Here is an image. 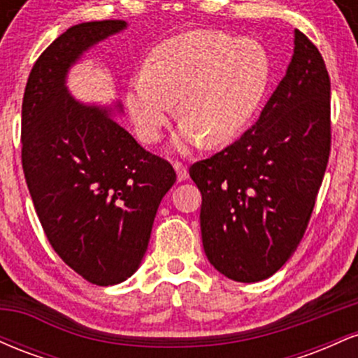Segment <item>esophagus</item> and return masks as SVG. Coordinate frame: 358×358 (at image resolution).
<instances>
[{
  "instance_id": "obj_1",
  "label": "esophagus",
  "mask_w": 358,
  "mask_h": 358,
  "mask_svg": "<svg viewBox=\"0 0 358 358\" xmlns=\"http://www.w3.org/2000/svg\"><path fill=\"white\" fill-rule=\"evenodd\" d=\"M173 168H175V171H176V180H178V182H183V180L188 178L187 168H185V165H182V163L175 162L173 163Z\"/></svg>"
}]
</instances>
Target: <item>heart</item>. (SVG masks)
<instances>
[{
    "label": "heart",
    "instance_id": "1",
    "mask_svg": "<svg viewBox=\"0 0 358 358\" xmlns=\"http://www.w3.org/2000/svg\"><path fill=\"white\" fill-rule=\"evenodd\" d=\"M273 60L252 38L193 30L156 45L131 77L124 104L139 139L155 143L178 114L176 146L188 150L232 141L252 121L268 94Z\"/></svg>",
    "mask_w": 358,
    "mask_h": 358
}]
</instances>
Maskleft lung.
Wrapping results in <instances>:
<instances>
[{"mask_svg": "<svg viewBox=\"0 0 358 358\" xmlns=\"http://www.w3.org/2000/svg\"><path fill=\"white\" fill-rule=\"evenodd\" d=\"M330 156V77L294 30V52L257 122L190 176L202 193L205 256L225 278L273 276L298 248Z\"/></svg>", "mask_w": 358, "mask_h": 358, "instance_id": "left-lung-1", "label": "left lung"}]
</instances>
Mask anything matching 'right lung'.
Wrapping results in <instances>:
<instances>
[{"mask_svg": "<svg viewBox=\"0 0 358 358\" xmlns=\"http://www.w3.org/2000/svg\"><path fill=\"white\" fill-rule=\"evenodd\" d=\"M121 20L73 24L35 62L22 106V163L47 239L89 282L117 285L136 273L173 166L119 124L122 104L82 102L71 69Z\"/></svg>", "mask_w": 358, "mask_h": 358, "instance_id": "1", "label": "right lung"}]
</instances>
